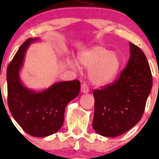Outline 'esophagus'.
I'll list each match as a JSON object with an SVG mask.
<instances>
[{
	"mask_svg": "<svg viewBox=\"0 0 159 159\" xmlns=\"http://www.w3.org/2000/svg\"><path fill=\"white\" fill-rule=\"evenodd\" d=\"M81 91L82 93H88V92H89V88L86 83H83V84H81Z\"/></svg>",
	"mask_w": 159,
	"mask_h": 159,
	"instance_id": "34e87169",
	"label": "esophagus"
}]
</instances>
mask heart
<instances>
[{
  "label": "heart",
  "instance_id": "1",
  "mask_svg": "<svg viewBox=\"0 0 159 159\" xmlns=\"http://www.w3.org/2000/svg\"><path fill=\"white\" fill-rule=\"evenodd\" d=\"M78 60L83 67L89 69V79L95 85L109 84L116 76L120 67V58L116 52L108 51L102 46H95L78 54ZM69 65L73 69L78 64L70 61Z\"/></svg>",
  "mask_w": 159,
  "mask_h": 159
}]
</instances>
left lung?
Wrapping results in <instances>:
<instances>
[{
  "mask_svg": "<svg viewBox=\"0 0 159 159\" xmlns=\"http://www.w3.org/2000/svg\"><path fill=\"white\" fill-rule=\"evenodd\" d=\"M127 65L112 84L95 89L92 127L104 137L113 138L128 131L142 117L152 87V75L145 54L130 43Z\"/></svg>",
  "mask_w": 159,
  "mask_h": 159,
  "instance_id": "1",
  "label": "left lung"
}]
</instances>
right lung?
<instances>
[{"label": "right lung", "mask_w": 159, "mask_h": 159, "mask_svg": "<svg viewBox=\"0 0 159 159\" xmlns=\"http://www.w3.org/2000/svg\"><path fill=\"white\" fill-rule=\"evenodd\" d=\"M28 39L20 47L7 69V104L16 122L32 137H47L57 132L64 124V110L69 102L79 94L78 80L57 82L39 92L25 87L19 70L31 43Z\"/></svg>", "instance_id": "1"}]
</instances>
